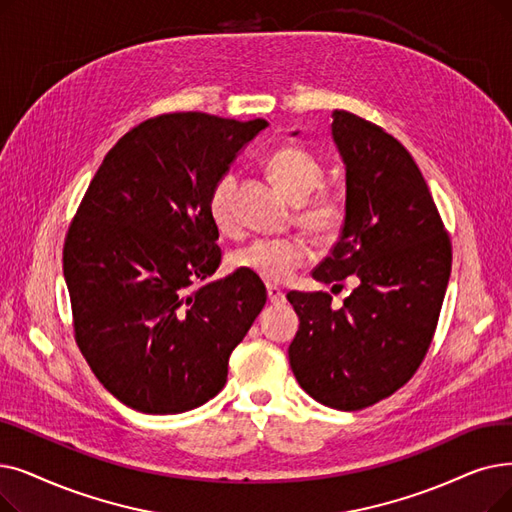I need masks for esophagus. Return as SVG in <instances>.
<instances>
[{"instance_id": "obj_1", "label": "esophagus", "mask_w": 512, "mask_h": 512, "mask_svg": "<svg viewBox=\"0 0 512 512\" xmlns=\"http://www.w3.org/2000/svg\"><path fill=\"white\" fill-rule=\"evenodd\" d=\"M268 299H270V303H274V305H280V303L286 301L284 293L280 291L278 286H268Z\"/></svg>"}]
</instances>
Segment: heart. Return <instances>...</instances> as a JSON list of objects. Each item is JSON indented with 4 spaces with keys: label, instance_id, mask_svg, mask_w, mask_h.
<instances>
[{
    "label": "heart",
    "instance_id": "obj_1",
    "mask_svg": "<svg viewBox=\"0 0 512 512\" xmlns=\"http://www.w3.org/2000/svg\"><path fill=\"white\" fill-rule=\"evenodd\" d=\"M268 173L280 192L299 203L297 221L316 234H328L339 226L341 209L335 198L328 194H318L309 198L322 177L324 169L314 154H309L299 146H282L274 150L268 163ZM234 188L236 177L232 173L221 175L209 194V215L215 228L224 234L236 232V215H234ZM311 249L303 238H257L244 244L232 253V268L253 274L270 284H280L291 276L297 268L309 259Z\"/></svg>",
    "mask_w": 512,
    "mask_h": 512
}]
</instances>
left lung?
Listing matches in <instances>:
<instances>
[{"label":"left lung","mask_w":512,"mask_h":512,"mask_svg":"<svg viewBox=\"0 0 512 512\" xmlns=\"http://www.w3.org/2000/svg\"><path fill=\"white\" fill-rule=\"evenodd\" d=\"M330 131L345 165V221L311 276L335 286L349 278L355 288L343 307H332L328 293L286 295L299 316L288 362L316 402L362 410L408 383L425 358L452 247L402 144L347 110L332 113Z\"/></svg>","instance_id":"1"}]
</instances>
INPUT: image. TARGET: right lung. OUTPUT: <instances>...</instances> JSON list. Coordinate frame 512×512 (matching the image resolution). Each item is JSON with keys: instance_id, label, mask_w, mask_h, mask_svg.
Instances as JSON below:
<instances>
[{"instance_id": "right-lung-1", "label": "right lung", "mask_w": 512, "mask_h": 512, "mask_svg": "<svg viewBox=\"0 0 512 512\" xmlns=\"http://www.w3.org/2000/svg\"><path fill=\"white\" fill-rule=\"evenodd\" d=\"M268 121L148 119L108 150L64 240L75 339L98 381L144 414L203 406L268 299L247 272L209 280V194Z\"/></svg>"}]
</instances>
